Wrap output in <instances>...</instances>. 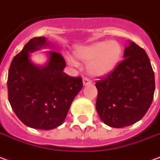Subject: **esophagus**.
I'll list each match as a JSON object with an SVG mask.
<instances>
[{
	"label": "esophagus",
	"mask_w": 160,
	"mask_h": 160,
	"mask_svg": "<svg viewBox=\"0 0 160 160\" xmlns=\"http://www.w3.org/2000/svg\"><path fill=\"white\" fill-rule=\"evenodd\" d=\"M82 83H83V85H88L91 83V81L89 80L88 78H83V79H82Z\"/></svg>",
	"instance_id": "esophagus-1"
}]
</instances>
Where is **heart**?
Instances as JSON below:
<instances>
[{
	"label": "heart",
	"instance_id": "obj_1",
	"mask_svg": "<svg viewBox=\"0 0 160 160\" xmlns=\"http://www.w3.org/2000/svg\"><path fill=\"white\" fill-rule=\"evenodd\" d=\"M76 57L88 63V72L95 77H103L116 68L122 56V48L115 41H103L81 48L75 52ZM68 62L76 66L77 62L69 58Z\"/></svg>",
	"mask_w": 160,
	"mask_h": 160
}]
</instances>
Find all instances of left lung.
<instances>
[{"label": "left lung", "instance_id": "left-lung-1", "mask_svg": "<svg viewBox=\"0 0 160 160\" xmlns=\"http://www.w3.org/2000/svg\"><path fill=\"white\" fill-rule=\"evenodd\" d=\"M124 59L112 72L95 82V107L108 126H129L144 117L153 100L154 72L145 50L130 42Z\"/></svg>", "mask_w": 160, "mask_h": 160}]
</instances>
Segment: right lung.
I'll use <instances>...</instances> for the list:
<instances>
[{
	"label": "right lung",
	"instance_id": "add662e5",
	"mask_svg": "<svg viewBox=\"0 0 160 160\" xmlns=\"http://www.w3.org/2000/svg\"><path fill=\"white\" fill-rule=\"evenodd\" d=\"M45 46H48L45 37H34L14 56L8 71V91L12 109L21 122L47 130L64 123L72 102L82 88V80L63 72L66 61L53 50L48 53L46 66H35L29 53Z\"/></svg>",
	"mask_w": 160,
	"mask_h": 160
}]
</instances>
